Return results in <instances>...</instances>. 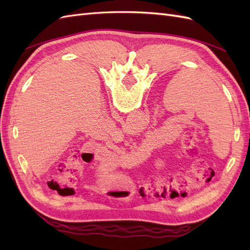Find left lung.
<instances>
[{
  "instance_id": "8db88e82",
  "label": "left lung",
  "mask_w": 250,
  "mask_h": 250,
  "mask_svg": "<svg viewBox=\"0 0 250 250\" xmlns=\"http://www.w3.org/2000/svg\"><path fill=\"white\" fill-rule=\"evenodd\" d=\"M171 130H172V129H171Z\"/></svg>"
}]
</instances>
